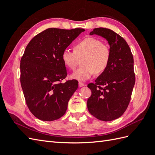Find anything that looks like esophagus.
Masks as SVG:
<instances>
[{
  "mask_svg": "<svg viewBox=\"0 0 155 155\" xmlns=\"http://www.w3.org/2000/svg\"><path fill=\"white\" fill-rule=\"evenodd\" d=\"M84 85H85V84H84L83 83H82V82H79V87H83Z\"/></svg>",
  "mask_w": 155,
  "mask_h": 155,
  "instance_id": "1",
  "label": "esophagus"
}]
</instances>
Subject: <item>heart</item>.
<instances>
[{
	"label": "heart",
	"mask_w": 155,
	"mask_h": 155,
	"mask_svg": "<svg viewBox=\"0 0 155 155\" xmlns=\"http://www.w3.org/2000/svg\"><path fill=\"white\" fill-rule=\"evenodd\" d=\"M81 59V66L71 74L70 78L79 81H86L93 74L104 72L110 59L109 46L94 37H87L74 46V51L63 50L61 58L65 66L74 70L78 66L79 59Z\"/></svg>",
	"instance_id": "obj_1"
}]
</instances>
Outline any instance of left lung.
I'll return each instance as SVG.
<instances>
[{
  "instance_id": "8db88e82",
  "label": "left lung",
  "mask_w": 155,
  "mask_h": 155,
  "mask_svg": "<svg viewBox=\"0 0 155 155\" xmlns=\"http://www.w3.org/2000/svg\"><path fill=\"white\" fill-rule=\"evenodd\" d=\"M106 39L110 59L104 72L88 87L92 94L87 100L90 113L97 119L109 121L122 115L127 108L135 83L134 59L128 44L116 32L97 28L90 33Z\"/></svg>"
}]
</instances>
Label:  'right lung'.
Wrapping results in <instances>:
<instances>
[{
    "instance_id": "right-lung-1",
    "label": "right lung",
    "mask_w": 155,
    "mask_h": 155,
    "mask_svg": "<svg viewBox=\"0 0 155 155\" xmlns=\"http://www.w3.org/2000/svg\"><path fill=\"white\" fill-rule=\"evenodd\" d=\"M84 31L48 28L35 35L26 47L21 59L20 80L26 105L37 118L54 121L66 112L78 81L61 82L67 76L61 55Z\"/></svg>"
}]
</instances>
